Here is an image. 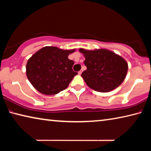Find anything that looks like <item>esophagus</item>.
<instances>
[{
    "instance_id": "34e87169",
    "label": "esophagus",
    "mask_w": 151,
    "mask_h": 151,
    "mask_svg": "<svg viewBox=\"0 0 151 151\" xmlns=\"http://www.w3.org/2000/svg\"><path fill=\"white\" fill-rule=\"evenodd\" d=\"M82 72H83V70H80V71H78V75H81V73H82Z\"/></svg>"
}]
</instances>
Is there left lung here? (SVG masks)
Returning <instances> with one entry per match:
<instances>
[{
    "label": "left lung",
    "mask_w": 151,
    "mask_h": 151,
    "mask_svg": "<svg viewBox=\"0 0 151 151\" xmlns=\"http://www.w3.org/2000/svg\"><path fill=\"white\" fill-rule=\"evenodd\" d=\"M79 51L84 55L87 70L81 76L88 87L99 92H109L117 88L125 79L128 64L121 56L107 50Z\"/></svg>",
    "instance_id": "1"
}]
</instances>
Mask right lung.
Here are the masks:
<instances>
[{
    "mask_svg": "<svg viewBox=\"0 0 151 151\" xmlns=\"http://www.w3.org/2000/svg\"><path fill=\"white\" fill-rule=\"evenodd\" d=\"M74 51L46 46L35 52L26 65L27 76L35 89L52 95L68 87L78 74L73 70L74 61L68 58Z\"/></svg>",
    "mask_w": 151,
    "mask_h": 151,
    "instance_id": "1",
    "label": "right lung"
}]
</instances>
